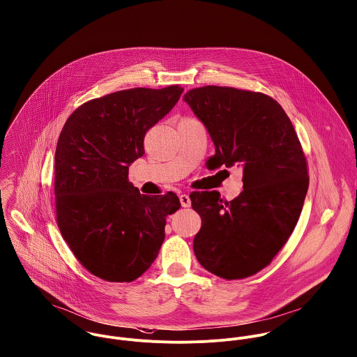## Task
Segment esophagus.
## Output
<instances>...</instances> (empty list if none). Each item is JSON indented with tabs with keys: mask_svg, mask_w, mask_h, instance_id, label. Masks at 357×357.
<instances>
[{
	"mask_svg": "<svg viewBox=\"0 0 357 357\" xmlns=\"http://www.w3.org/2000/svg\"><path fill=\"white\" fill-rule=\"evenodd\" d=\"M179 200H181V204H182V207H185V208L190 207V204H192V202H190V197H189L188 195H181V196H179Z\"/></svg>",
	"mask_w": 357,
	"mask_h": 357,
	"instance_id": "esophagus-1",
	"label": "esophagus"
}]
</instances>
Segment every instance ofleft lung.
<instances>
[{
  "instance_id": "8db88e82",
  "label": "left lung",
  "mask_w": 357,
  "mask_h": 357,
  "mask_svg": "<svg viewBox=\"0 0 357 357\" xmlns=\"http://www.w3.org/2000/svg\"><path fill=\"white\" fill-rule=\"evenodd\" d=\"M183 100L214 142L213 169L243 168V192L231 202L218 192L190 195L202 216L196 258L226 280L252 276L272 262L299 219L309 186L302 146L283 107L265 93L207 85Z\"/></svg>"
}]
</instances>
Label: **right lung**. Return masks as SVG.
Here are the masks:
<instances>
[{
  "instance_id": "1",
  "label": "right lung",
  "mask_w": 357,
  "mask_h": 357,
  "mask_svg": "<svg viewBox=\"0 0 357 357\" xmlns=\"http://www.w3.org/2000/svg\"><path fill=\"white\" fill-rule=\"evenodd\" d=\"M183 88H132L92 99L63 126L55 151V203L61 233L79 264L106 282H134L165 237L175 193L141 195L128 181L144 154L146 132L176 105Z\"/></svg>"
}]
</instances>
